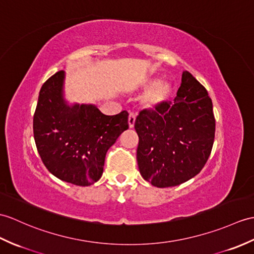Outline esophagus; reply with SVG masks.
I'll return each mask as SVG.
<instances>
[{
    "label": "esophagus",
    "instance_id": "1",
    "mask_svg": "<svg viewBox=\"0 0 254 254\" xmlns=\"http://www.w3.org/2000/svg\"><path fill=\"white\" fill-rule=\"evenodd\" d=\"M135 119H136V115H135L134 113H129V115H128V127L129 128L134 127Z\"/></svg>",
    "mask_w": 254,
    "mask_h": 254
}]
</instances>
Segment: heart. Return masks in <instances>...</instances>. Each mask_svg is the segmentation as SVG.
Returning a JSON list of instances; mask_svg holds the SVG:
<instances>
[{
    "label": "heart",
    "mask_w": 254,
    "mask_h": 254,
    "mask_svg": "<svg viewBox=\"0 0 254 254\" xmlns=\"http://www.w3.org/2000/svg\"><path fill=\"white\" fill-rule=\"evenodd\" d=\"M144 88H148L145 94L144 103L150 108H158L170 100L173 94V85L167 81L159 82L157 79L148 80L144 84Z\"/></svg>",
    "instance_id": "heart-1"
}]
</instances>
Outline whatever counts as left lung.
I'll return each instance as SVG.
<instances>
[{"instance_id":"1","label":"left lung","mask_w":254,"mask_h":254,"mask_svg":"<svg viewBox=\"0 0 254 254\" xmlns=\"http://www.w3.org/2000/svg\"><path fill=\"white\" fill-rule=\"evenodd\" d=\"M137 164L144 180L159 188L178 186L204 167L214 141L213 105L205 88L188 71L174 102L140 111Z\"/></svg>"}]
</instances>
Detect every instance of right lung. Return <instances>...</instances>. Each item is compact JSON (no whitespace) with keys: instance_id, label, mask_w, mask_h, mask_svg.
<instances>
[{"instance_id":"add662e5","label":"right lung","mask_w":254,"mask_h":254,"mask_svg":"<svg viewBox=\"0 0 254 254\" xmlns=\"http://www.w3.org/2000/svg\"><path fill=\"white\" fill-rule=\"evenodd\" d=\"M64 78L61 70L41 87L33 116L35 145L57 179L90 186L103 174L107 150L128 128V114L106 116L94 104H69Z\"/></svg>"}]
</instances>
